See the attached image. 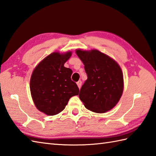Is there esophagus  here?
<instances>
[{"label": "esophagus", "instance_id": "esophagus-1", "mask_svg": "<svg viewBox=\"0 0 156 156\" xmlns=\"http://www.w3.org/2000/svg\"><path fill=\"white\" fill-rule=\"evenodd\" d=\"M77 85L79 88H81V86H82V81L81 80H79L78 82H77Z\"/></svg>", "mask_w": 156, "mask_h": 156}]
</instances>
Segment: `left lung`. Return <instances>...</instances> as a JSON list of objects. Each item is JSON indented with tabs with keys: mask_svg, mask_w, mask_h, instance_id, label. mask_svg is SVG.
I'll return each mask as SVG.
<instances>
[{
	"mask_svg": "<svg viewBox=\"0 0 156 156\" xmlns=\"http://www.w3.org/2000/svg\"><path fill=\"white\" fill-rule=\"evenodd\" d=\"M84 65L88 78L80 89L79 98L85 107L103 113L117 104L123 91V74L113 59L97 49H76Z\"/></svg>",
	"mask_w": 156,
	"mask_h": 156,
	"instance_id": "left-lung-1",
	"label": "left lung"
}]
</instances>
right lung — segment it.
I'll list each match as a JSON object with an SVG mask.
<instances>
[{
  "label": "right lung",
  "instance_id": "1",
  "mask_svg": "<svg viewBox=\"0 0 156 156\" xmlns=\"http://www.w3.org/2000/svg\"><path fill=\"white\" fill-rule=\"evenodd\" d=\"M72 55L53 52L36 66L30 80L33 101L39 111L48 115H55L65 108L69 99L78 95L79 88L71 80L72 70L64 67Z\"/></svg>",
  "mask_w": 156,
  "mask_h": 156
}]
</instances>
